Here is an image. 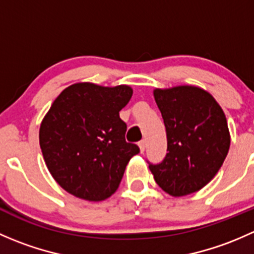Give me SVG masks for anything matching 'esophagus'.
<instances>
[{
    "mask_svg": "<svg viewBox=\"0 0 254 254\" xmlns=\"http://www.w3.org/2000/svg\"><path fill=\"white\" fill-rule=\"evenodd\" d=\"M139 147H140V152H143V151H145V148H146V141L145 140H141V141L139 142Z\"/></svg>",
    "mask_w": 254,
    "mask_h": 254,
    "instance_id": "34e87169",
    "label": "esophagus"
}]
</instances>
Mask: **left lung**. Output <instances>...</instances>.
<instances>
[{
	"label": "left lung",
	"instance_id": "8db88e82",
	"mask_svg": "<svg viewBox=\"0 0 254 254\" xmlns=\"http://www.w3.org/2000/svg\"><path fill=\"white\" fill-rule=\"evenodd\" d=\"M167 132V155L148 166L156 183L172 196L195 193L221 168L230 148L227 120L214 97L196 86L155 88Z\"/></svg>",
	"mask_w": 254,
	"mask_h": 254
}]
</instances>
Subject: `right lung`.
<instances>
[{"label": "right lung", "mask_w": 254, "mask_h": 254, "mask_svg": "<svg viewBox=\"0 0 254 254\" xmlns=\"http://www.w3.org/2000/svg\"><path fill=\"white\" fill-rule=\"evenodd\" d=\"M131 96L127 84L78 82L53 102L39 143L49 172L67 193L88 201L115 193L130 158L140 152L125 141L127 124L119 117Z\"/></svg>", "instance_id": "1"}]
</instances>
